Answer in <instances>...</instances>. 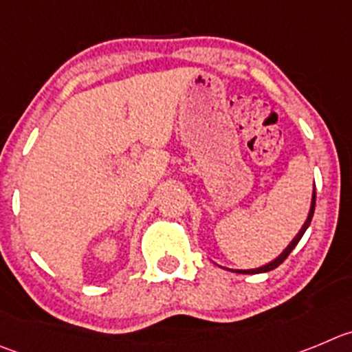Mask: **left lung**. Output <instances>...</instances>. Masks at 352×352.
I'll list each match as a JSON object with an SVG mask.
<instances>
[{"label": "left lung", "instance_id": "1", "mask_svg": "<svg viewBox=\"0 0 352 352\" xmlns=\"http://www.w3.org/2000/svg\"><path fill=\"white\" fill-rule=\"evenodd\" d=\"M314 206H316V192H313V200H311V209H309V214H307V219H306V223H304V226H302V228H300V232L297 233V236H296V239H294L292 242H290V245L287 247V249L283 250V252L280 254V256L276 257V259H274V261H271V263H267L266 266L256 267V270H240V271L236 270V273H242V274L266 273V271H271V270H274V267H278L280 264H282L283 261H285L287 257H289V254L292 252V250H294V247H296L297 243H299V240L302 239L304 232H306V230H307V226H309V224H311V219H313V214H314Z\"/></svg>", "mask_w": 352, "mask_h": 352}]
</instances>
